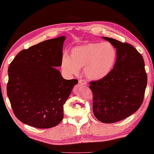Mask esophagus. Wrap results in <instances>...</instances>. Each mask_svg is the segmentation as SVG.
Here are the masks:
<instances>
[{
  "label": "esophagus",
  "mask_w": 154,
  "mask_h": 154,
  "mask_svg": "<svg viewBox=\"0 0 154 154\" xmlns=\"http://www.w3.org/2000/svg\"><path fill=\"white\" fill-rule=\"evenodd\" d=\"M79 84H80V85H87V82L85 81V80H82V79L79 80Z\"/></svg>",
  "instance_id": "1"
}]
</instances>
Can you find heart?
<instances>
[{
	"mask_svg": "<svg viewBox=\"0 0 154 154\" xmlns=\"http://www.w3.org/2000/svg\"><path fill=\"white\" fill-rule=\"evenodd\" d=\"M117 51L109 42H92L75 46L70 55L63 54L60 66L68 75H76L82 67L87 79L99 80L112 71L117 61Z\"/></svg>",
	"mask_w": 154,
	"mask_h": 154,
	"instance_id": "obj_1",
	"label": "heart"
}]
</instances>
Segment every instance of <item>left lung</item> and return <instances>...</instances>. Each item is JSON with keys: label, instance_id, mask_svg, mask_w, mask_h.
<instances>
[{"label": "left lung", "instance_id": "left-lung-1", "mask_svg": "<svg viewBox=\"0 0 154 154\" xmlns=\"http://www.w3.org/2000/svg\"><path fill=\"white\" fill-rule=\"evenodd\" d=\"M117 51V61L106 77L90 82L94 94L93 112L102 123L124 119L142 104L147 77L143 58L135 48L110 37H102Z\"/></svg>", "mask_w": 154, "mask_h": 154}]
</instances>
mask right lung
I'll return each instance as SVG.
<instances>
[{
  "label": "right lung",
  "instance_id": "obj_1",
  "mask_svg": "<svg viewBox=\"0 0 154 154\" xmlns=\"http://www.w3.org/2000/svg\"><path fill=\"white\" fill-rule=\"evenodd\" d=\"M65 36L20 51L10 63L7 96L16 117L32 127L50 128L63 118V105L78 80H65L60 66Z\"/></svg>",
  "mask_w": 154,
  "mask_h": 154
}]
</instances>
